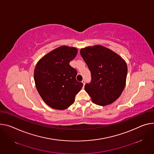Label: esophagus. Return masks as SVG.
<instances>
[{
  "instance_id": "obj_1",
  "label": "esophagus",
  "mask_w": 154,
  "mask_h": 154,
  "mask_svg": "<svg viewBox=\"0 0 154 154\" xmlns=\"http://www.w3.org/2000/svg\"><path fill=\"white\" fill-rule=\"evenodd\" d=\"M82 82L83 83V85H85V80H83L82 81Z\"/></svg>"
}]
</instances>
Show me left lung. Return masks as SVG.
Segmentation results:
<instances>
[{
    "label": "left lung",
    "mask_w": 154,
    "mask_h": 154,
    "mask_svg": "<svg viewBox=\"0 0 154 154\" xmlns=\"http://www.w3.org/2000/svg\"><path fill=\"white\" fill-rule=\"evenodd\" d=\"M80 54L88 66L91 80L85 90L97 105L114 102L122 94L126 83L127 65L119 54L100 45L82 48Z\"/></svg>",
    "instance_id": "1"
}]
</instances>
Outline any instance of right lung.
Returning a JSON list of instances; mask_svg holds the SVG:
<instances>
[{
    "label": "right lung",
    "mask_w": 154,
    "mask_h": 154,
    "mask_svg": "<svg viewBox=\"0 0 154 154\" xmlns=\"http://www.w3.org/2000/svg\"><path fill=\"white\" fill-rule=\"evenodd\" d=\"M77 54V48L61 46L44 56L35 67L37 90L51 108L63 110L69 107L83 87L75 79L77 70L69 64Z\"/></svg>",
    "instance_id": "right-lung-1"
}]
</instances>
